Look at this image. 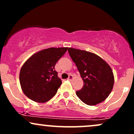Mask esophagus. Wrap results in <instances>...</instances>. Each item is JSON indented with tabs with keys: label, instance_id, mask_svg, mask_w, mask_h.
Listing matches in <instances>:
<instances>
[{
	"label": "esophagus",
	"instance_id": "esophagus-1",
	"mask_svg": "<svg viewBox=\"0 0 134 134\" xmlns=\"http://www.w3.org/2000/svg\"><path fill=\"white\" fill-rule=\"evenodd\" d=\"M72 79H73V76H72V75H69V77H68V80H69V81H70V80H72Z\"/></svg>",
	"mask_w": 134,
	"mask_h": 134
}]
</instances>
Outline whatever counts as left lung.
<instances>
[{
  "label": "left lung",
  "instance_id": "1",
  "mask_svg": "<svg viewBox=\"0 0 134 134\" xmlns=\"http://www.w3.org/2000/svg\"><path fill=\"white\" fill-rule=\"evenodd\" d=\"M68 52L84 81L77 96L87 105H96L107 99L114 84L110 66L100 57L91 52L69 48Z\"/></svg>",
  "mask_w": 134,
  "mask_h": 134
}]
</instances>
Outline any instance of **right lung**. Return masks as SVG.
<instances>
[{"mask_svg":"<svg viewBox=\"0 0 134 134\" xmlns=\"http://www.w3.org/2000/svg\"><path fill=\"white\" fill-rule=\"evenodd\" d=\"M68 48H49L35 53L20 70L23 93L35 102L45 103L55 96L62 84L55 66Z\"/></svg>","mask_w":134,"mask_h":134,"instance_id":"1","label":"right lung"}]
</instances>
